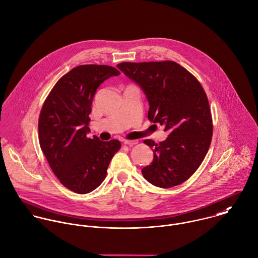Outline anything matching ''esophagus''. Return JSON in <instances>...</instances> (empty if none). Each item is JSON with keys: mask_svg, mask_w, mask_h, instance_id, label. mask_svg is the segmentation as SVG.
<instances>
[{"mask_svg": "<svg viewBox=\"0 0 258 258\" xmlns=\"http://www.w3.org/2000/svg\"><path fill=\"white\" fill-rule=\"evenodd\" d=\"M123 143L125 145H129V146H133V145H136L138 143L137 140H124Z\"/></svg>", "mask_w": 258, "mask_h": 258, "instance_id": "1", "label": "esophagus"}]
</instances>
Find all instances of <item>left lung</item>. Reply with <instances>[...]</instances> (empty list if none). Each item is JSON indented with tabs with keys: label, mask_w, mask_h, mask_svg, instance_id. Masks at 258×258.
Listing matches in <instances>:
<instances>
[{
	"label": "left lung",
	"mask_w": 258,
	"mask_h": 258,
	"mask_svg": "<svg viewBox=\"0 0 258 258\" xmlns=\"http://www.w3.org/2000/svg\"><path fill=\"white\" fill-rule=\"evenodd\" d=\"M117 67L143 90L149 103L148 119L169 132L160 143L144 140L154 158L142 175L161 188L183 183L198 169L212 139V117L203 88L173 61L123 62Z\"/></svg>",
	"instance_id": "1"
}]
</instances>
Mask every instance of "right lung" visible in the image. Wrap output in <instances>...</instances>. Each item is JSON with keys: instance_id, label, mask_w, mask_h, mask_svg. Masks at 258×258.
Here are the masks:
<instances>
[{"instance_id": "1", "label": "right lung", "mask_w": 258, "mask_h": 258, "mask_svg": "<svg viewBox=\"0 0 258 258\" xmlns=\"http://www.w3.org/2000/svg\"><path fill=\"white\" fill-rule=\"evenodd\" d=\"M120 72L106 65H81L64 75L51 90L39 117V142L60 182L78 194L96 189L121 143L87 137L96 90Z\"/></svg>"}]
</instances>
